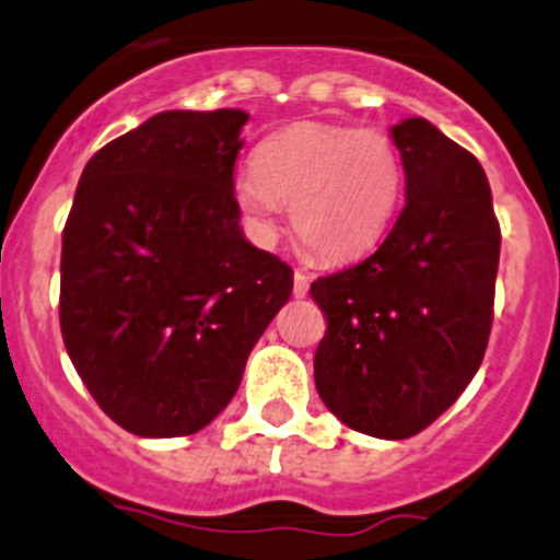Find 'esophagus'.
<instances>
[{"mask_svg": "<svg viewBox=\"0 0 560 560\" xmlns=\"http://www.w3.org/2000/svg\"><path fill=\"white\" fill-rule=\"evenodd\" d=\"M306 293H310V275L296 269V272H293V296L304 299Z\"/></svg>", "mask_w": 560, "mask_h": 560, "instance_id": "obj_1", "label": "esophagus"}]
</instances>
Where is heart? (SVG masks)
Returning a JSON list of instances; mask_svg holds the SVG:
<instances>
[{
  "label": "heart",
  "mask_w": 560,
  "mask_h": 560,
  "mask_svg": "<svg viewBox=\"0 0 560 560\" xmlns=\"http://www.w3.org/2000/svg\"><path fill=\"white\" fill-rule=\"evenodd\" d=\"M254 166L232 182L254 235H275L282 203L299 241L323 261H349L378 246L405 192V161L381 129L293 124L256 148Z\"/></svg>",
  "instance_id": "b5f03b06"
}]
</instances>
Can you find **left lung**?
Segmentation results:
<instances>
[{"label": "left lung", "mask_w": 560, "mask_h": 560, "mask_svg": "<svg viewBox=\"0 0 560 560\" xmlns=\"http://www.w3.org/2000/svg\"><path fill=\"white\" fill-rule=\"evenodd\" d=\"M392 137L405 161V209L373 256L312 282L328 319L314 383L349 429L410 439L460 397L483 360L500 224L466 148L425 118H405Z\"/></svg>", "instance_id": "1"}]
</instances>
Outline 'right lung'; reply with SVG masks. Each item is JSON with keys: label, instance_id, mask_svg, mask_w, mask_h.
<instances>
[{"label": "right lung", "instance_id": "add662e5", "mask_svg": "<svg viewBox=\"0 0 560 560\" xmlns=\"http://www.w3.org/2000/svg\"><path fill=\"white\" fill-rule=\"evenodd\" d=\"M248 113L166 110L100 148L62 230L60 330L110 420L190 436L241 386L293 269L241 230L232 172Z\"/></svg>", "mask_w": 560, "mask_h": 560}]
</instances>
